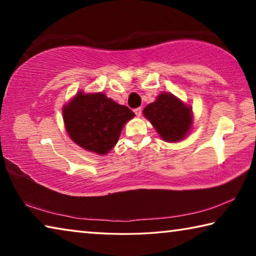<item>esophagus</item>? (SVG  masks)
<instances>
[{"instance_id":"1","label":"esophagus","mask_w":256,"mask_h":256,"mask_svg":"<svg viewBox=\"0 0 256 256\" xmlns=\"http://www.w3.org/2000/svg\"><path fill=\"white\" fill-rule=\"evenodd\" d=\"M134 112H136V116H141V114H142V110L140 107L138 108H136V110H134Z\"/></svg>"}]
</instances>
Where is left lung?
<instances>
[{
  "instance_id": "obj_1",
  "label": "left lung",
  "mask_w": 256,
  "mask_h": 256,
  "mask_svg": "<svg viewBox=\"0 0 256 256\" xmlns=\"http://www.w3.org/2000/svg\"><path fill=\"white\" fill-rule=\"evenodd\" d=\"M144 118L166 142H180L193 126L192 107L170 92H162L144 110Z\"/></svg>"
}]
</instances>
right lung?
I'll list each match as a JSON object with an SVG mask.
<instances>
[{"label": "right lung", "instance_id": "right-lung-1", "mask_svg": "<svg viewBox=\"0 0 256 256\" xmlns=\"http://www.w3.org/2000/svg\"><path fill=\"white\" fill-rule=\"evenodd\" d=\"M136 114L102 92H76L63 106L64 126L81 148L106 154L118 144L124 125Z\"/></svg>", "mask_w": 256, "mask_h": 256}]
</instances>
